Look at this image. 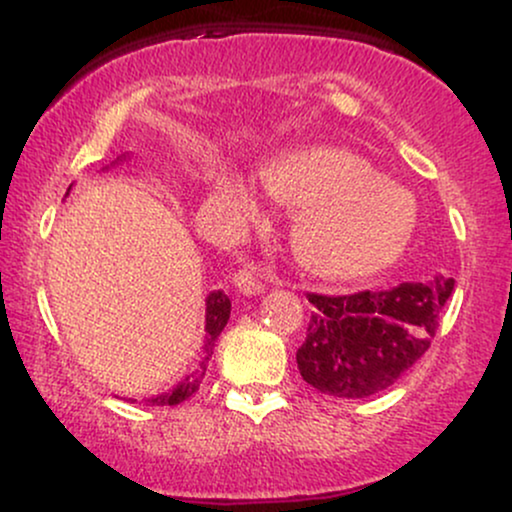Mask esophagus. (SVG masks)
<instances>
[{"label":"esophagus","instance_id":"obj_1","mask_svg":"<svg viewBox=\"0 0 512 512\" xmlns=\"http://www.w3.org/2000/svg\"><path fill=\"white\" fill-rule=\"evenodd\" d=\"M233 284H236V289L243 293V296H260L264 291L262 274L257 267L238 269V272L233 274Z\"/></svg>","mask_w":512,"mask_h":512}]
</instances>
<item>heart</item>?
<instances>
[{
    "mask_svg": "<svg viewBox=\"0 0 512 512\" xmlns=\"http://www.w3.org/2000/svg\"><path fill=\"white\" fill-rule=\"evenodd\" d=\"M214 187L231 209L255 211L250 180L236 170H219ZM264 187L276 202L296 209L291 248L322 279L380 272L402 255L416 231L414 197L351 151L315 146L276 158L264 168Z\"/></svg>",
    "mask_w": 512,
    "mask_h": 512,
    "instance_id": "1",
    "label": "heart"
}]
</instances>
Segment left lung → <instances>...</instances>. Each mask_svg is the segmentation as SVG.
Here are the masks:
<instances>
[{"instance_id":"obj_1","label":"left lung","mask_w":512,"mask_h":512,"mask_svg":"<svg viewBox=\"0 0 512 512\" xmlns=\"http://www.w3.org/2000/svg\"><path fill=\"white\" fill-rule=\"evenodd\" d=\"M455 279L404 281L351 296L308 293L313 315L296 363L303 380L332 397H370L397 383L426 354Z\"/></svg>"}]
</instances>
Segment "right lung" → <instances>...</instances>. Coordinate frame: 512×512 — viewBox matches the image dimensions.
<instances>
[{
    "label": "right lung",
    "mask_w": 512,
    "mask_h": 512,
    "mask_svg": "<svg viewBox=\"0 0 512 512\" xmlns=\"http://www.w3.org/2000/svg\"><path fill=\"white\" fill-rule=\"evenodd\" d=\"M117 161H122V158H117ZM228 317H231V301H228V296L223 291H211L207 296V325H204V332H207L204 334V354L207 356L202 358V363H199L195 373H190L185 380H180L173 390L161 392V395L146 399L151 407H175V404L185 402V399L195 395L199 390V383H202L204 373H207V363L211 354H214V344L216 339H219V334L223 332V327H226Z\"/></svg>",
    "instance_id": "add662e5"
}]
</instances>
